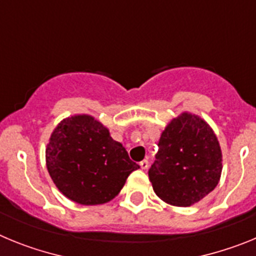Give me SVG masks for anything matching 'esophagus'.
Segmentation results:
<instances>
[{"label":"esophagus","mask_w":256,"mask_h":256,"mask_svg":"<svg viewBox=\"0 0 256 256\" xmlns=\"http://www.w3.org/2000/svg\"><path fill=\"white\" fill-rule=\"evenodd\" d=\"M140 166H141V169H148V160H142V162H140Z\"/></svg>","instance_id":"obj_1"}]
</instances>
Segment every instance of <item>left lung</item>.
I'll list each match as a JSON object with an SVG mask.
<instances>
[{
	"instance_id": "1",
	"label": "left lung",
	"mask_w": 256,
	"mask_h": 256,
	"mask_svg": "<svg viewBox=\"0 0 256 256\" xmlns=\"http://www.w3.org/2000/svg\"><path fill=\"white\" fill-rule=\"evenodd\" d=\"M148 170L155 194L173 206H191L216 188L222 150L212 126L198 115L180 112L165 126Z\"/></svg>"
}]
</instances>
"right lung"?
<instances>
[{
	"label": "right lung",
	"mask_w": 256,
	"mask_h": 256,
	"mask_svg": "<svg viewBox=\"0 0 256 256\" xmlns=\"http://www.w3.org/2000/svg\"><path fill=\"white\" fill-rule=\"evenodd\" d=\"M46 166L58 191L80 205L112 201L140 168L108 128L87 114L72 115L56 126L46 148Z\"/></svg>",
	"instance_id": "add662e5"
}]
</instances>
